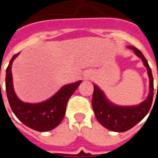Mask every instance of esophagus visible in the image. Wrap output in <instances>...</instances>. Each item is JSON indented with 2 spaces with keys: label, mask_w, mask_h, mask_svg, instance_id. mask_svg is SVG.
I'll return each mask as SVG.
<instances>
[{
  "label": "esophagus",
  "mask_w": 158,
  "mask_h": 158,
  "mask_svg": "<svg viewBox=\"0 0 158 158\" xmlns=\"http://www.w3.org/2000/svg\"><path fill=\"white\" fill-rule=\"evenodd\" d=\"M84 78H85V79H90V75H89V73H85V75H84Z\"/></svg>",
  "instance_id": "obj_1"
}]
</instances>
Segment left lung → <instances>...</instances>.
<instances>
[{
	"label": "left lung",
	"instance_id": "1",
	"mask_svg": "<svg viewBox=\"0 0 158 158\" xmlns=\"http://www.w3.org/2000/svg\"><path fill=\"white\" fill-rule=\"evenodd\" d=\"M141 59L147 69L149 77V94L145 101L135 106H118L111 102L105 94L96 85H94L92 107L98 122L107 129L115 132H124L141 121L149 112L153 99V77L146 57L142 52L134 46H128ZM158 90V86H157Z\"/></svg>",
	"mask_w": 158,
	"mask_h": 158
}]
</instances>
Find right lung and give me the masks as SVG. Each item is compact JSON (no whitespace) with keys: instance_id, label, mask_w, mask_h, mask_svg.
Returning <instances> with one entry per match:
<instances>
[{"instance_id":"1","label":"right lung","mask_w":158,"mask_h":158,"mask_svg":"<svg viewBox=\"0 0 158 158\" xmlns=\"http://www.w3.org/2000/svg\"><path fill=\"white\" fill-rule=\"evenodd\" d=\"M19 55L18 53L12 56L6 70V90L12 112L23 124L34 130L45 132L55 129L64 118L68 101L82 81L79 80L63 85L54 96L45 102H23L16 95L12 84V65Z\"/></svg>"}]
</instances>
